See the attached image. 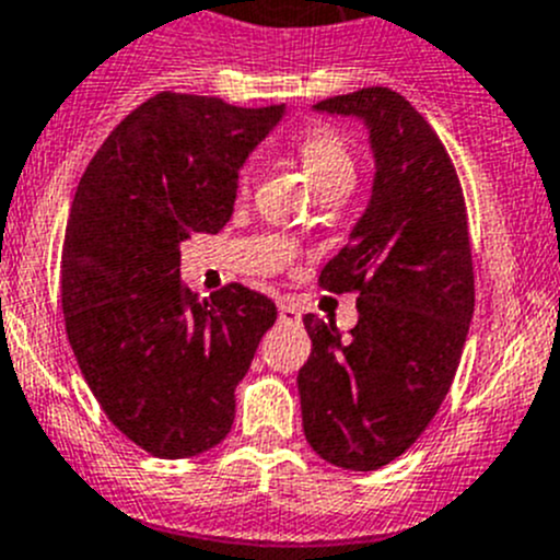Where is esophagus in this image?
I'll return each mask as SVG.
<instances>
[{"instance_id":"1","label":"esophagus","mask_w":560,"mask_h":560,"mask_svg":"<svg viewBox=\"0 0 560 560\" xmlns=\"http://www.w3.org/2000/svg\"><path fill=\"white\" fill-rule=\"evenodd\" d=\"M279 320L281 323H298V320H301V310H298L295 304H290V301H281V304H279Z\"/></svg>"}]
</instances>
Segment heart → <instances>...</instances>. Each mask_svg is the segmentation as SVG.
<instances>
[{"instance_id": "obj_1", "label": "heart", "mask_w": 560, "mask_h": 560, "mask_svg": "<svg viewBox=\"0 0 560 560\" xmlns=\"http://www.w3.org/2000/svg\"><path fill=\"white\" fill-rule=\"evenodd\" d=\"M295 156L304 165L312 185L323 187L337 179H353V156L342 135L331 127H310L298 135ZM254 179V168L245 165L240 171V187H248Z\"/></svg>"}]
</instances>
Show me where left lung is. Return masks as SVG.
<instances>
[{"instance_id": "1", "label": "left lung", "mask_w": 560, "mask_h": 560, "mask_svg": "<svg viewBox=\"0 0 560 560\" xmlns=\"http://www.w3.org/2000/svg\"><path fill=\"white\" fill-rule=\"evenodd\" d=\"M368 127L373 192L320 287L359 292V323L304 317L312 353L298 373L312 451L370 472L417 442L445 400L475 310L462 185L431 124L389 88L315 104Z\"/></svg>"}]
</instances>
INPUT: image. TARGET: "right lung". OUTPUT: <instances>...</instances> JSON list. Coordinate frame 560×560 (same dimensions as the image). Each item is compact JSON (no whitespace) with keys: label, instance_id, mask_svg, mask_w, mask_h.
<instances>
[{"label":"right lung","instance_id":"right-lung-1","mask_svg":"<svg viewBox=\"0 0 560 560\" xmlns=\"http://www.w3.org/2000/svg\"><path fill=\"white\" fill-rule=\"evenodd\" d=\"M281 115L284 104L156 93L77 187L60 270L68 342L109 422L151 456L190 458L226 439L234 389L276 323L273 301L243 284L187 290L179 245L226 226L240 168Z\"/></svg>","mask_w":560,"mask_h":560}]
</instances>
